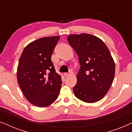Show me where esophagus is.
<instances>
[{
	"instance_id": "esophagus-1",
	"label": "esophagus",
	"mask_w": 132,
	"mask_h": 132,
	"mask_svg": "<svg viewBox=\"0 0 132 132\" xmlns=\"http://www.w3.org/2000/svg\"><path fill=\"white\" fill-rule=\"evenodd\" d=\"M71 72H71V71H70L69 72H68V73H64V75H65V76H66V77H67V76H69V75H71Z\"/></svg>"
}]
</instances>
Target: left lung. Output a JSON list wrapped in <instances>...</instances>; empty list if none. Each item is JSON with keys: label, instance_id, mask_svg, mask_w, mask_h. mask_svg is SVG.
<instances>
[{"label": "left lung", "instance_id": "1", "mask_svg": "<svg viewBox=\"0 0 132 132\" xmlns=\"http://www.w3.org/2000/svg\"><path fill=\"white\" fill-rule=\"evenodd\" d=\"M68 41L78 56L80 69L73 87L75 96L95 103L108 93L113 82L115 66L109 50L100 38L89 34H72Z\"/></svg>", "mask_w": 132, "mask_h": 132}]
</instances>
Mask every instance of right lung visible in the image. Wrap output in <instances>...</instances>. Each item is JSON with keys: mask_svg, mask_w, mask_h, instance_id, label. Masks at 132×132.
Listing matches in <instances>:
<instances>
[{"mask_svg": "<svg viewBox=\"0 0 132 132\" xmlns=\"http://www.w3.org/2000/svg\"><path fill=\"white\" fill-rule=\"evenodd\" d=\"M59 36L45 37L24 48L17 67V81L28 101L44 108L57 100L61 77L55 72L51 56Z\"/></svg>", "mask_w": 132, "mask_h": 132, "instance_id": "obj_1", "label": "right lung"}]
</instances>
